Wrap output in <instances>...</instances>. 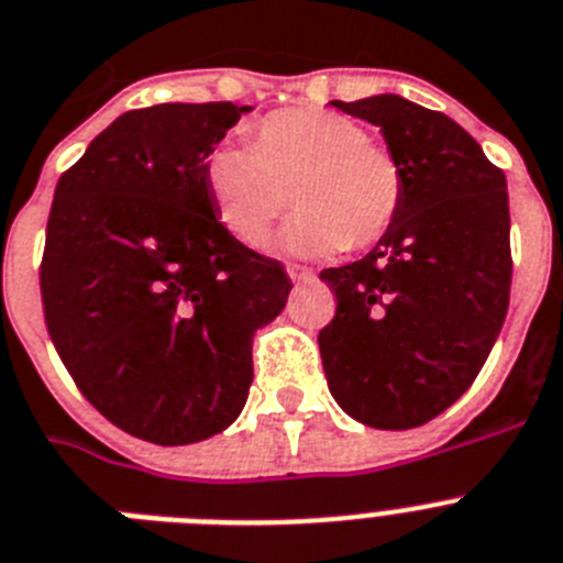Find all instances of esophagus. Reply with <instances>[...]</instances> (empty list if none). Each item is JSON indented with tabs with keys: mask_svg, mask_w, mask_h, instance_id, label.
<instances>
[{
	"mask_svg": "<svg viewBox=\"0 0 563 563\" xmlns=\"http://www.w3.org/2000/svg\"><path fill=\"white\" fill-rule=\"evenodd\" d=\"M287 276H290L292 282H310V278H313V271H310V267H301V264H287Z\"/></svg>",
	"mask_w": 563,
	"mask_h": 563,
	"instance_id": "1",
	"label": "esophagus"
}]
</instances>
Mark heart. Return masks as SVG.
<instances>
[{
  "instance_id": "b5f03b06",
  "label": "heart",
  "mask_w": 563,
  "mask_h": 563,
  "mask_svg": "<svg viewBox=\"0 0 563 563\" xmlns=\"http://www.w3.org/2000/svg\"><path fill=\"white\" fill-rule=\"evenodd\" d=\"M205 185L219 222L258 247L292 205L282 247L301 256L364 250L401 213L405 173L353 119L321 108L273 110L253 144L222 142L205 158Z\"/></svg>"
}]
</instances>
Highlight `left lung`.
Here are the masks:
<instances>
[{
	"mask_svg": "<svg viewBox=\"0 0 563 563\" xmlns=\"http://www.w3.org/2000/svg\"><path fill=\"white\" fill-rule=\"evenodd\" d=\"M382 128L405 205L367 256L328 267L335 316L319 333L328 387L355 421L421 427L459 401L510 307L504 170L461 124L401 96L330 102Z\"/></svg>",
	"mask_w": 563,
	"mask_h": 563,
	"instance_id": "8db88e82",
	"label": "left lung"
}]
</instances>
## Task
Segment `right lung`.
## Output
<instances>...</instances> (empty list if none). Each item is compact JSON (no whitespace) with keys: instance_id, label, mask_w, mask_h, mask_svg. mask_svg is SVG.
Wrapping results in <instances>:
<instances>
[{"instance_id":"right-lung-1","label":"right lung","mask_w":563,"mask_h":563,"mask_svg":"<svg viewBox=\"0 0 563 563\" xmlns=\"http://www.w3.org/2000/svg\"><path fill=\"white\" fill-rule=\"evenodd\" d=\"M247 110H128L53 194L47 333L81 396L142 441L194 444L233 424L253 335L287 305L282 262L233 239L205 185V158Z\"/></svg>"}]
</instances>
